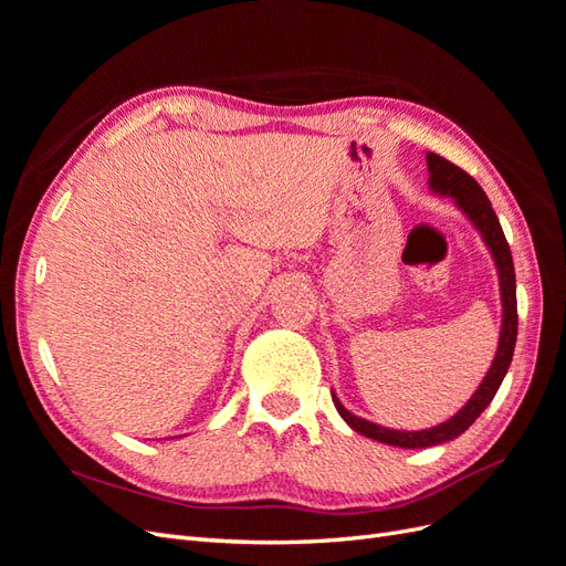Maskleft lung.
Instances as JSON below:
<instances>
[{
  "instance_id": "left-lung-1",
  "label": "left lung",
  "mask_w": 566,
  "mask_h": 566,
  "mask_svg": "<svg viewBox=\"0 0 566 566\" xmlns=\"http://www.w3.org/2000/svg\"><path fill=\"white\" fill-rule=\"evenodd\" d=\"M427 167H430V186L432 191L441 196H451L455 200L458 208L470 217L476 231L484 235V243L489 245L495 266H499V276H501V297H503V328H501V342H499V352H495L493 364L486 373V378L479 385V389L472 394V399L465 403V408H460L458 413L441 422L437 427H430V430L422 432H399V430H387V427H380L375 422H368L364 418H358L339 403L337 397H333L337 413L345 418V422L356 430L358 434L370 437L375 441L389 443V447H401V449H427V447H437V443L451 441L460 437L468 427L482 416V410L493 401L495 391H499L505 373L512 361V352H515V342H517V287H515V266H512V254L510 245L505 241V233L501 229V221L495 217L491 200L465 169H460L458 165L449 163L447 158L437 156V153H427Z\"/></svg>"
}]
</instances>
